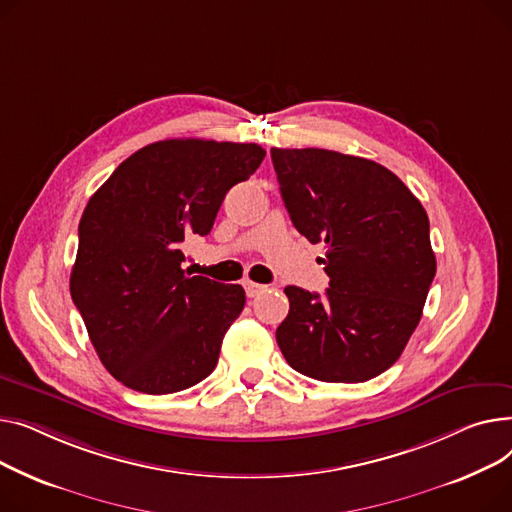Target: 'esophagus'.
Returning a JSON list of instances; mask_svg holds the SVG:
<instances>
[{"instance_id": "34e87169", "label": "esophagus", "mask_w": 512, "mask_h": 512, "mask_svg": "<svg viewBox=\"0 0 512 512\" xmlns=\"http://www.w3.org/2000/svg\"><path fill=\"white\" fill-rule=\"evenodd\" d=\"M244 289H246L248 297H256L266 289V285H260V283H254V281H244Z\"/></svg>"}]
</instances>
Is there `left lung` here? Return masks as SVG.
I'll use <instances>...</instances> for the list:
<instances>
[{
	"label": "left lung",
	"instance_id": "8db88e82",
	"mask_svg": "<svg viewBox=\"0 0 512 512\" xmlns=\"http://www.w3.org/2000/svg\"><path fill=\"white\" fill-rule=\"evenodd\" d=\"M295 229L324 242L326 293L285 287L287 364L322 382H366L393 366L422 318L436 256L426 210L386 167L324 148H270Z\"/></svg>",
	"mask_w": 512,
	"mask_h": 512
}]
</instances>
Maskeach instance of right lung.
<instances>
[{
    "label": "right lung",
    "instance_id": "1",
    "mask_svg": "<svg viewBox=\"0 0 512 512\" xmlns=\"http://www.w3.org/2000/svg\"><path fill=\"white\" fill-rule=\"evenodd\" d=\"M264 155L258 144L161 140L128 157L90 196L70 293L115 380L169 395L215 370L246 293L186 273L182 242L213 229L225 194Z\"/></svg>",
    "mask_w": 512,
    "mask_h": 512
}]
</instances>
